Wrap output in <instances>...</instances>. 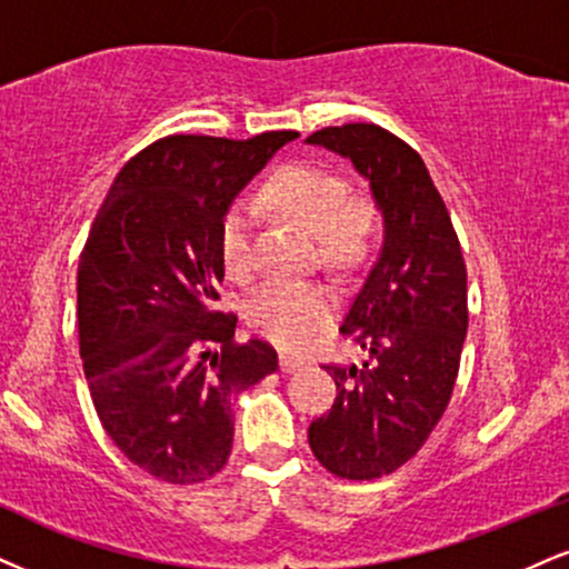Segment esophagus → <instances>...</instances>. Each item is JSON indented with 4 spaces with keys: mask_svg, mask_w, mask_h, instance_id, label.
I'll use <instances>...</instances> for the list:
<instances>
[{
    "mask_svg": "<svg viewBox=\"0 0 569 569\" xmlns=\"http://www.w3.org/2000/svg\"><path fill=\"white\" fill-rule=\"evenodd\" d=\"M302 368H305V360L302 358H297V355H289V352L280 355V371H283V373L302 371Z\"/></svg>",
    "mask_w": 569,
    "mask_h": 569,
    "instance_id": "obj_1",
    "label": "esophagus"
}]
</instances>
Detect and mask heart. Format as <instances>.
I'll list each match as a JSON object with an SVG mask.
<instances>
[{"mask_svg":"<svg viewBox=\"0 0 569 569\" xmlns=\"http://www.w3.org/2000/svg\"><path fill=\"white\" fill-rule=\"evenodd\" d=\"M264 201L312 232L318 254L331 267H352L379 241L381 209L373 196L350 190L333 169L310 161L280 167L264 184ZM219 254L230 278L254 276V217L232 203L219 222ZM333 293L320 283L272 280L249 299L246 318L254 331L283 347H302L333 315Z\"/></svg>","mask_w":569,"mask_h":569,"instance_id":"heart-1","label":"heart"}]
</instances>
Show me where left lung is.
<instances>
[{"label": "left lung", "instance_id": "8db88e82", "mask_svg": "<svg viewBox=\"0 0 569 569\" xmlns=\"http://www.w3.org/2000/svg\"><path fill=\"white\" fill-rule=\"evenodd\" d=\"M355 163L385 214V243L339 333L366 350L360 366L326 368L331 410L310 423L320 467L376 480L410 461L453 395L467 339V262L423 159L379 124H341L307 137Z\"/></svg>", "mask_w": 569, "mask_h": 569}]
</instances>
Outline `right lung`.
Listing matches in <instances>:
<instances>
[{
    "mask_svg": "<svg viewBox=\"0 0 569 569\" xmlns=\"http://www.w3.org/2000/svg\"><path fill=\"white\" fill-rule=\"evenodd\" d=\"M293 137H161L116 174L87 236L77 315L89 395L116 448L161 482L214 477L238 395L278 371V352L238 341V318L217 307L219 222Z\"/></svg>",
    "mask_w": 569,
    "mask_h": 569,
    "instance_id": "1",
    "label": "right lung"
}]
</instances>
